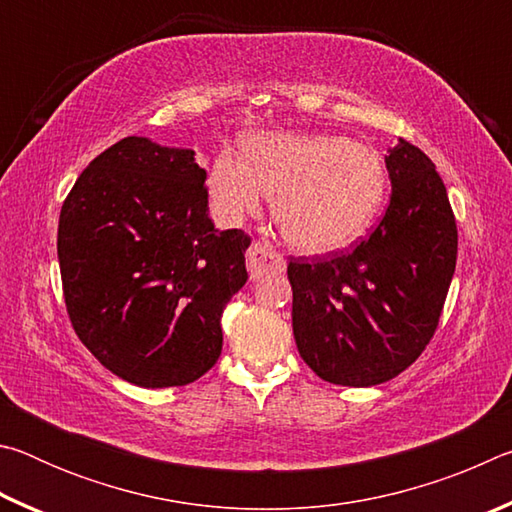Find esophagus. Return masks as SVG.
<instances>
[{"label":"esophagus","mask_w":512,"mask_h":512,"mask_svg":"<svg viewBox=\"0 0 512 512\" xmlns=\"http://www.w3.org/2000/svg\"><path fill=\"white\" fill-rule=\"evenodd\" d=\"M246 264L250 280H259L268 271H284L282 255L273 250V246L264 244V241H255L246 253Z\"/></svg>","instance_id":"esophagus-1"}]
</instances>
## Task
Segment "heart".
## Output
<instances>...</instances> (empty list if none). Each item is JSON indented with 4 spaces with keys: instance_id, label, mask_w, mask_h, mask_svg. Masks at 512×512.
Instances as JSON below:
<instances>
[{
    "instance_id": "b5f03b06",
    "label": "heart",
    "mask_w": 512,
    "mask_h": 512,
    "mask_svg": "<svg viewBox=\"0 0 512 512\" xmlns=\"http://www.w3.org/2000/svg\"><path fill=\"white\" fill-rule=\"evenodd\" d=\"M388 171L368 144L327 133L253 135L244 158L225 146L207 171L216 212L241 221L273 198L284 239L305 253L354 244L384 205Z\"/></svg>"
}]
</instances>
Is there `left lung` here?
I'll return each mask as SVG.
<instances>
[{
    "mask_svg": "<svg viewBox=\"0 0 512 512\" xmlns=\"http://www.w3.org/2000/svg\"><path fill=\"white\" fill-rule=\"evenodd\" d=\"M391 203L352 250L291 257L293 336L302 361L339 386L404 372L436 332L452 284L456 219L436 164L400 140L386 155Z\"/></svg>",
    "mask_w": 512,
    "mask_h": 512,
    "instance_id": "1",
    "label": "left lung"
}]
</instances>
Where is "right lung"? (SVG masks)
Segmentation results:
<instances>
[{"label": "right lung", "instance_id": "right-lung-1", "mask_svg": "<svg viewBox=\"0 0 512 512\" xmlns=\"http://www.w3.org/2000/svg\"><path fill=\"white\" fill-rule=\"evenodd\" d=\"M192 149L124 137L97 155L58 221L76 336L142 388L192 384L219 359L221 314L248 280L244 230H216Z\"/></svg>", "mask_w": 512, "mask_h": 512}]
</instances>
